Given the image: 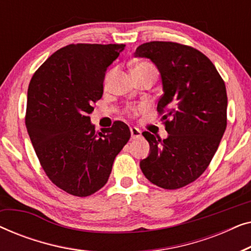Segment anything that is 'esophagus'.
<instances>
[{"instance_id":"obj_1","label":"esophagus","mask_w":251,"mask_h":251,"mask_svg":"<svg viewBox=\"0 0 251 251\" xmlns=\"http://www.w3.org/2000/svg\"><path fill=\"white\" fill-rule=\"evenodd\" d=\"M130 132H131V138L132 139H138L142 137V131L138 128H135V126H132V128H130Z\"/></svg>"}]
</instances>
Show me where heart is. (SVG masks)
<instances>
[{
	"instance_id": "1",
	"label": "heart",
	"mask_w": 251,
	"mask_h": 251,
	"mask_svg": "<svg viewBox=\"0 0 251 251\" xmlns=\"http://www.w3.org/2000/svg\"><path fill=\"white\" fill-rule=\"evenodd\" d=\"M145 70H154V67L151 64H149V63L142 61V63H138V64L135 65V67H133V70H132V74L133 73H137V72L145 71ZM111 75H112V72H109V73H107V75H106V77H105V82H107L109 80Z\"/></svg>"
}]
</instances>
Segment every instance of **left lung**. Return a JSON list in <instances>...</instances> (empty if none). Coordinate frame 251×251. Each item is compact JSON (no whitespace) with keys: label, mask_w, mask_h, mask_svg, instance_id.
<instances>
[{"label":"left lung","mask_w":251,"mask_h":251,"mask_svg":"<svg viewBox=\"0 0 251 251\" xmlns=\"http://www.w3.org/2000/svg\"><path fill=\"white\" fill-rule=\"evenodd\" d=\"M135 57L149 58L160 72L156 109L169 133L162 140L143 132L151 153L140 169L156 186L177 190L198 179L218 149L227 125L225 83L207 56L184 44L147 42Z\"/></svg>","instance_id":"1"}]
</instances>
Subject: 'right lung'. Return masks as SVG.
<instances>
[{
  "mask_svg": "<svg viewBox=\"0 0 251 251\" xmlns=\"http://www.w3.org/2000/svg\"><path fill=\"white\" fill-rule=\"evenodd\" d=\"M125 47L70 44L51 54L29 82L25 123L30 142L49 179L75 197H89L107 183L131 136L121 121L96 132L89 116L102 96L106 70Z\"/></svg>",
  "mask_w": 251,
  "mask_h": 251,
  "instance_id": "1",
  "label": "right lung"
}]
</instances>
